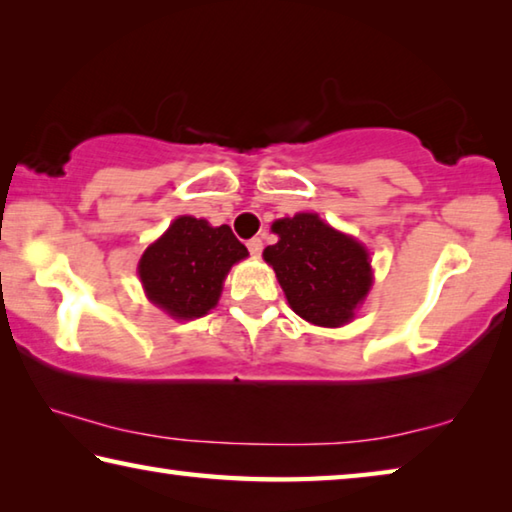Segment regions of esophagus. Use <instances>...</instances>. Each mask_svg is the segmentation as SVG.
Listing matches in <instances>:
<instances>
[{
  "mask_svg": "<svg viewBox=\"0 0 512 512\" xmlns=\"http://www.w3.org/2000/svg\"><path fill=\"white\" fill-rule=\"evenodd\" d=\"M248 250H250V255H255V257L262 255V250H264L262 239H259V237H253V239H250V241H248Z\"/></svg>",
  "mask_w": 512,
  "mask_h": 512,
  "instance_id": "1",
  "label": "esophagus"
}]
</instances>
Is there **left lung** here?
<instances>
[{
  "instance_id": "8db88e82",
  "label": "left lung",
  "mask_w": 512,
  "mask_h": 512,
  "mask_svg": "<svg viewBox=\"0 0 512 512\" xmlns=\"http://www.w3.org/2000/svg\"><path fill=\"white\" fill-rule=\"evenodd\" d=\"M271 230L277 244L266 246L264 259L291 309L320 327L350 323L372 287L368 250L314 212L277 219Z\"/></svg>"
}]
</instances>
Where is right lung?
<instances>
[{
    "mask_svg": "<svg viewBox=\"0 0 512 512\" xmlns=\"http://www.w3.org/2000/svg\"><path fill=\"white\" fill-rule=\"evenodd\" d=\"M246 257L230 225L212 228L205 219L178 216L144 250L137 273L153 305L178 320H192L216 307L225 275Z\"/></svg>",
    "mask_w": 512,
    "mask_h": 512,
    "instance_id": "add662e5",
    "label": "right lung"
}]
</instances>
